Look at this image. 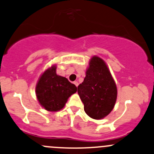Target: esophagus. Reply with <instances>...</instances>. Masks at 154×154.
<instances>
[{
    "mask_svg": "<svg viewBox=\"0 0 154 154\" xmlns=\"http://www.w3.org/2000/svg\"><path fill=\"white\" fill-rule=\"evenodd\" d=\"M74 84H75V85L77 87V86H78V85H79V83H78V82H77V81H75V82H74Z\"/></svg>",
    "mask_w": 154,
    "mask_h": 154,
    "instance_id": "esophagus-1",
    "label": "esophagus"
}]
</instances>
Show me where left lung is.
I'll use <instances>...</instances> for the list:
<instances>
[{"instance_id":"1","label":"left lung","mask_w":154,"mask_h":154,"mask_svg":"<svg viewBox=\"0 0 154 154\" xmlns=\"http://www.w3.org/2000/svg\"><path fill=\"white\" fill-rule=\"evenodd\" d=\"M77 93L90 117L100 119L106 116L115 105L117 89L107 65L103 59L93 56L86 76L77 87Z\"/></svg>"}]
</instances>
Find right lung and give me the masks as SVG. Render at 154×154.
Wrapping results in <instances>:
<instances>
[{
	"mask_svg": "<svg viewBox=\"0 0 154 154\" xmlns=\"http://www.w3.org/2000/svg\"><path fill=\"white\" fill-rule=\"evenodd\" d=\"M54 65L45 70L37 83L35 92L39 103L45 110L58 111L62 109L67 99L77 92V87L66 77L56 75Z\"/></svg>",
	"mask_w": 154,
	"mask_h": 154,
	"instance_id": "right-lung-1",
	"label": "right lung"
}]
</instances>
